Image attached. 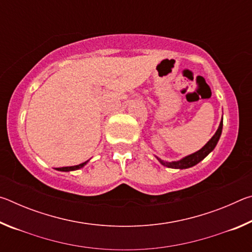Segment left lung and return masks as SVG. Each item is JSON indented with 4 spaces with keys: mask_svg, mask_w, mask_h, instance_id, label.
Wrapping results in <instances>:
<instances>
[{
    "mask_svg": "<svg viewBox=\"0 0 252 252\" xmlns=\"http://www.w3.org/2000/svg\"><path fill=\"white\" fill-rule=\"evenodd\" d=\"M222 126H223V121H222V119H221L218 130H217L216 133L213 134L212 138L206 143V146L200 149L199 151L192 153V155L187 156L183 158V159L179 160V161H172V162L163 161V160H161L160 158H157V159L159 160V162L162 165H164V167H168V168H172V169H188V168L193 167V165L198 164L200 161H202L204 158H206L209 153H210L213 149L216 148L217 143H218L219 139H220L221 132H222Z\"/></svg>",
    "mask_w": 252,
    "mask_h": 252,
    "instance_id": "obj_1",
    "label": "left lung"
}]
</instances>
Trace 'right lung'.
Segmentation results:
<instances>
[{"label": "right lung", "mask_w": 252, "mask_h": 252, "mask_svg": "<svg viewBox=\"0 0 252 252\" xmlns=\"http://www.w3.org/2000/svg\"><path fill=\"white\" fill-rule=\"evenodd\" d=\"M88 161H85L83 163L78 164V165H73V167H62V168H55V169H57L58 171H74V170H79L81 168H83L84 165L88 163Z\"/></svg>", "instance_id": "right-lung-1"}]
</instances>
